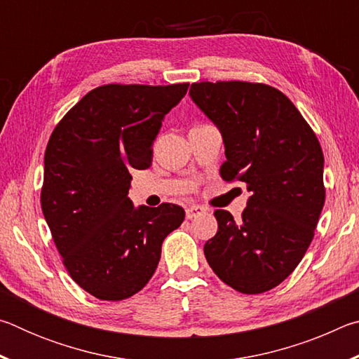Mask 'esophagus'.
I'll return each instance as SVG.
<instances>
[{"label": "esophagus", "mask_w": 359, "mask_h": 359, "mask_svg": "<svg viewBox=\"0 0 359 359\" xmlns=\"http://www.w3.org/2000/svg\"><path fill=\"white\" fill-rule=\"evenodd\" d=\"M203 212H204V208H201V205H190V208H187L185 215L188 220H191V218L201 215Z\"/></svg>", "instance_id": "34e87169"}]
</instances>
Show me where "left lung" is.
I'll use <instances>...</instances> for the list:
<instances>
[{
    "instance_id": "1",
    "label": "left lung",
    "mask_w": 359,
    "mask_h": 359,
    "mask_svg": "<svg viewBox=\"0 0 359 359\" xmlns=\"http://www.w3.org/2000/svg\"><path fill=\"white\" fill-rule=\"evenodd\" d=\"M190 96L222 133L223 180L250 191L239 222L214 212L218 231L205 259L231 288L264 293L296 269L313 239L325 204L323 151L293 102L269 85L199 82Z\"/></svg>"
}]
</instances>
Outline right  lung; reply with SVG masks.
Here are the masks:
<instances>
[{"instance_id":"right-lung-1","label":"right lung","mask_w":359,"mask_h":359,"mask_svg":"<svg viewBox=\"0 0 359 359\" xmlns=\"http://www.w3.org/2000/svg\"><path fill=\"white\" fill-rule=\"evenodd\" d=\"M188 83L102 85L55 126L44 155L42 214L79 287L121 301L154 276L161 244L185 218L180 205L135 208L130 169L151 165L165 115Z\"/></svg>"}]
</instances>
